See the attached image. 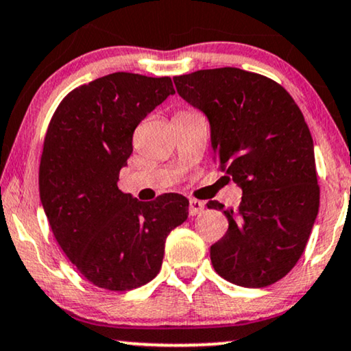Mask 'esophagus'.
Segmentation results:
<instances>
[{"label":"esophagus","mask_w":351,"mask_h":351,"mask_svg":"<svg viewBox=\"0 0 351 351\" xmlns=\"http://www.w3.org/2000/svg\"><path fill=\"white\" fill-rule=\"evenodd\" d=\"M202 209H204V202L197 201V199H190V207H188L190 215H196V213L202 212Z\"/></svg>","instance_id":"34e87169"}]
</instances>
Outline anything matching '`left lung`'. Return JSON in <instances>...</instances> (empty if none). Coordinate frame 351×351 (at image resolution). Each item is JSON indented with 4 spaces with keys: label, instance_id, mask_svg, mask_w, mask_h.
Masks as SVG:
<instances>
[{
    "label": "left lung",
    "instance_id": "8db88e82",
    "mask_svg": "<svg viewBox=\"0 0 351 351\" xmlns=\"http://www.w3.org/2000/svg\"><path fill=\"white\" fill-rule=\"evenodd\" d=\"M174 84L206 114L215 161L242 188L237 209L207 202L230 223L210 247L212 266L239 287L272 285L301 258L318 215L313 141L301 109L282 85L239 68L201 69Z\"/></svg>",
    "mask_w": 351,
    "mask_h": 351
}]
</instances>
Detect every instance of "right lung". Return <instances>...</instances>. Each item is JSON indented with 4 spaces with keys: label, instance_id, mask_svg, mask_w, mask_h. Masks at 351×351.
<instances>
[{
    "label": "right lung",
    "instance_id": "1",
    "mask_svg": "<svg viewBox=\"0 0 351 351\" xmlns=\"http://www.w3.org/2000/svg\"><path fill=\"white\" fill-rule=\"evenodd\" d=\"M171 77L114 73L80 85L55 110L39 165V195L64 255L82 277L130 291L160 272L169 232L188 199L165 193L142 202L117 186L142 120L174 95Z\"/></svg>",
    "mask_w": 351,
    "mask_h": 351
}]
</instances>
